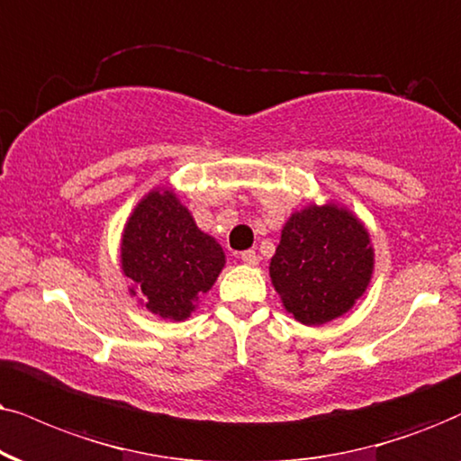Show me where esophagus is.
Here are the masks:
<instances>
[{
	"instance_id": "esophagus-1",
	"label": "esophagus",
	"mask_w": 461,
	"mask_h": 461,
	"mask_svg": "<svg viewBox=\"0 0 461 461\" xmlns=\"http://www.w3.org/2000/svg\"><path fill=\"white\" fill-rule=\"evenodd\" d=\"M240 259L247 266H258L259 264V258H258V253H255V250H244V253H240Z\"/></svg>"
}]
</instances>
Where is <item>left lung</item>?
<instances>
[{
	"label": "left lung",
	"mask_w": 461,
	"mask_h": 461,
	"mask_svg": "<svg viewBox=\"0 0 461 461\" xmlns=\"http://www.w3.org/2000/svg\"><path fill=\"white\" fill-rule=\"evenodd\" d=\"M375 250L364 223L336 203L294 212L270 261L283 306L304 325L342 317L368 289Z\"/></svg>",
	"instance_id": "1"
}]
</instances>
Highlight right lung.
<instances>
[{"label": "right lung", "instance_id": "right-lung-1", "mask_svg": "<svg viewBox=\"0 0 461 461\" xmlns=\"http://www.w3.org/2000/svg\"><path fill=\"white\" fill-rule=\"evenodd\" d=\"M225 253L203 234L170 189H153L127 219L121 270L131 278L140 304L170 321H185L212 287Z\"/></svg>", "mask_w": 461, "mask_h": 461}]
</instances>
